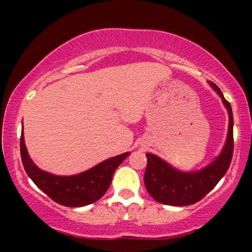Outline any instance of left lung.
Masks as SVG:
<instances>
[{"instance_id":"1","label":"left lung","mask_w":252,"mask_h":252,"mask_svg":"<svg viewBox=\"0 0 252 252\" xmlns=\"http://www.w3.org/2000/svg\"><path fill=\"white\" fill-rule=\"evenodd\" d=\"M221 98L228 114L226 141L220 154L200 169L186 172L180 170L158 155L147 153V168L144 185L148 193L158 202L170 206H187L201 200L220 181L227 172L233 154V115L230 103L222 96L220 89L209 83Z\"/></svg>"}]
</instances>
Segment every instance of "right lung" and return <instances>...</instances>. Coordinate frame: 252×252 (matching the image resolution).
Segmentation results:
<instances>
[{"label": "right lung", "instance_id": "add662e5", "mask_svg": "<svg viewBox=\"0 0 252 252\" xmlns=\"http://www.w3.org/2000/svg\"><path fill=\"white\" fill-rule=\"evenodd\" d=\"M24 168L34 184L52 200L67 207H82L99 200L108 190L112 175L130 153L114 156L85 172L74 175H56L40 169L28 154L25 144L24 126L20 141Z\"/></svg>", "mask_w": 252, "mask_h": 252}]
</instances>
